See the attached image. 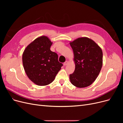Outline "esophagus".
I'll return each instance as SVG.
<instances>
[{"label": "esophagus", "mask_w": 123, "mask_h": 123, "mask_svg": "<svg viewBox=\"0 0 123 123\" xmlns=\"http://www.w3.org/2000/svg\"><path fill=\"white\" fill-rule=\"evenodd\" d=\"M68 62L67 61H66V62L64 63V66H66V65H68Z\"/></svg>", "instance_id": "obj_1"}]
</instances>
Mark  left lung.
Instances as JSON below:
<instances>
[{
	"label": "left lung",
	"instance_id": "1",
	"mask_svg": "<svg viewBox=\"0 0 123 123\" xmlns=\"http://www.w3.org/2000/svg\"><path fill=\"white\" fill-rule=\"evenodd\" d=\"M70 44L73 51L75 65L70 74L71 84L77 88L91 85L98 77L103 66V52L93 40L86 37L78 38Z\"/></svg>",
	"mask_w": 123,
	"mask_h": 123
}]
</instances>
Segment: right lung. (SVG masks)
I'll list each match as a JSON object with an SVG mask.
<instances>
[{
  "instance_id": "obj_1",
  "label": "right lung",
  "mask_w": 123,
  "mask_h": 123,
  "mask_svg": "<svg viewBox=\"0 0 123 123\" xmlns=\"http://www.w3.org/2000/svg\"><path fill=\"white\" fill-rule=\"evenodd\" d=\"M52 43L47 36H40L30 43L23 52L25 72L37 85L51 83L62 66L58 61V55L50 50Z\"/></svg>"
}]
</instances>
